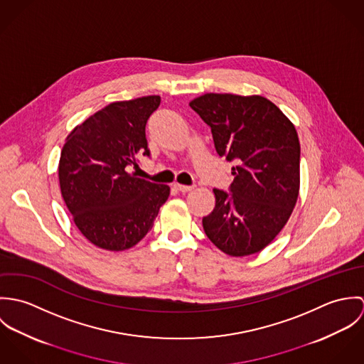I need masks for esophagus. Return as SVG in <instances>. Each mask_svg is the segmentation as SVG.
<instances>
[{
	"label": "esophagus",
	"instance_id": "34e87169",
	"mask_svg": "<svg viewBox=\"0 0 364 364\" xmlns=\"http://www.w3.org/2000/svg\"><path fill=\"white\" fill-rule=\"evenodd\" d=\"M173 186H175V189H176V191H179V192H183V193H185V192H189V191H192V189H193V188H195V186H188V185H181V183H175V185H173Z\"/></svg>",
	"mask_w": 364,
	"mask_h": 364
}]
</instances>
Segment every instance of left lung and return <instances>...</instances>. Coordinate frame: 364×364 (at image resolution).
<instances>
[{
	"instance_id": "1",
	"label": "left lung",
	"mask_w": 364,
	"mask_h": 364,
	"mask_svg": "<svg viewBox=\"0 0 364 364\" xmlns=\"http://www.w3.org/2000/svg\"><path fill=\"white\" fill-rule=\"evenodd\" d=\"M189 106L210 126L220 156L234 161L230 193L214 189L203 217L208 240L230 257L262 251L286 225L300 189V141L294 124L269 100L205 94Z\"/></svg>"
}]
</instances>
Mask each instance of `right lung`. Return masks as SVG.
Instances as JSON below:
<instances>
[{
  "label": "right lung",
  "instance_id": "1",
  "mask_svg": "<svg viewBox=\"0 0 364 364\" xmlns=\"http://www.w3.org/2000/svg\"><path fill=\"white\" fill-rule=\"evenodd\" d=\"M158 95L105 106L67 137L58 164L61 196L81 234L98 248L124 251L151 230L169 186L127 166L150 156L146 124Z\"/></svg>",
  "mask_w": 364,
  "mask_h": 364
}]
</instances>
